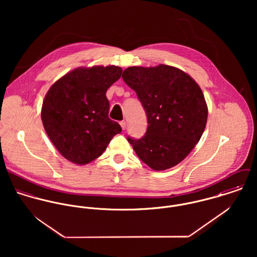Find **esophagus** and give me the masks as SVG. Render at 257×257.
I'll return each instance as SVG.
<instances>
[{
    "mask_svg": "<svg viewBox=\"0 0 257 257\" xmlns=\"http://www.w3.org/2000/svg\"><path fill=\"white\" fill-rule=\"evenodd\" d=\"M119 124H120V126H121V128H122L123 131L126 128V121H125V120H121V121L119 122Z\"/></svg>",
    "mask_w": 257,
    "mask_h": 257,
    "instance_id": "obj_1",
    "label": "esophagus"
}]
</instances>
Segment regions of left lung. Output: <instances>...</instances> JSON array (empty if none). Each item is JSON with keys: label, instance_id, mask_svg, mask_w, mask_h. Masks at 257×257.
<instances>
[{"label": "left lung", "instance_id": "obj_1", "mask_svg": "<svg viewBox=\"0 0 257 257\" xmlns=\"http://www.w3.org/2000/svg\"><path fill=\"white\" fill-rule=\"evenodd\" d=\"M121 77L136 91L148 122L145 137L127 138L128 143L155 171L177 165L199 143L206 127L208 107L200 86L190 75L164 64L128 67Z\"/></svg>", "mask_w": 257, "mask_h": 257}]
</instances>
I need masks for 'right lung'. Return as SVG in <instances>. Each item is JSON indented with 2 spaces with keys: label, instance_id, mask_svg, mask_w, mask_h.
<instances>
[{
  "label": "right lung",
  "instance_id": "obj_1",
  "mask_svg": "<svg viewBox=\"0 0 257 257\" xmlns=\"http://www.w3.org/2000/svg\"><path fill=\"white\" fill-rule=\"evenodd\" d=\"M120 67H80L58 79L48 90L41 108L44 130L67 160L85 165L102 155L110 140L121 132L109 117L107 90L120 78Z\"/></svg>",
  "mask_w": 257,
  "mask_h": 257
}]
</instances>
